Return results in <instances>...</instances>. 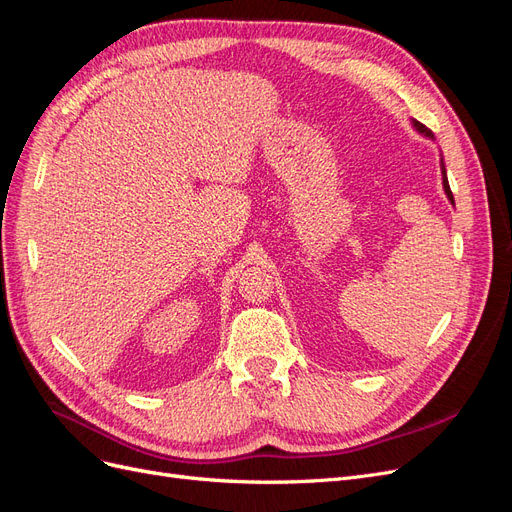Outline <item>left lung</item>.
<instances>
[{"instance_id":"1","label":"left lung","mask_w":512,"mask_h":512,"mask_svg":"<svg viewBox=\"0 0 512 512\" xmlns=\"http://www.w3.org/2000/svg\"><path fill=\"white\" fill-rule=\"evenodd\" d=\"M414 128L421 132V134H425V136H429V138H433L431 136V130H427L423 123H418V121H414ZM442 185H444V192H446V196H448V200H451V203L455 205V200H453V192H451V185H448V179H446V168H444V162H442Z\"/></svg>"}]
</instances>
